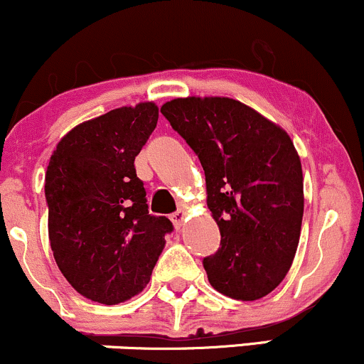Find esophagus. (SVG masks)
I'll return each instance as SVG.
<instances>
[{
  "label": "esophagus",
  "instance_id": "34e87169",
  "mask_svg": "<svg viewBox=\"0 0 364 364\" xmlns=\"http://www.w3.org/2000/svg\"><path fill=\"white\" fill-rule=\"evenodd\" d=\"M186 215H188V212H186L185 207H181V208H179V210L174 212V214L171 215V220H173L174 228L181 229V225L185 224V220H186Z\"/></svg>",
  "mask_w": 364,
  "mask_h": 364
}]
</instances>
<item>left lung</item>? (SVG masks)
I'll return each mask as SVG.
<instances>
[{"label": "left lung", "mask_w": 364, "mask_h": 364, "mask_svg": "<svg viewBox=\"0 0 364 364\" xmlns=\"http://www.w3.org/2000/svg\"><path fill=\"white\" fill-rule=\"evenodd\" d=\"M205 173L207 207L220 246L203 258L208 282L255 301L289 272L303 223V171L291 136L229 97H178L161 107Z\"/></svg>", "instance_id": "obj_1"}]
</instances>
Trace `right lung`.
<instances>
[{"instance_id": "right-lung-1", "label": "right lung", "mask_w": 364, "mask_h": 364, "mask_svg": "<svg viewBox=\"0 0 364 364\" xmlns=\"http://www.w3.org/2000/svg\"><path fill=\"white\" fill-rule=\"evenodd\" d=\"M159 119L154 102L83 121L58 141L46 171L48 231L61 274L83 298L118 304L144 291L173 231L149 214L139 156Z\"/></svg>"}]
</instances>
